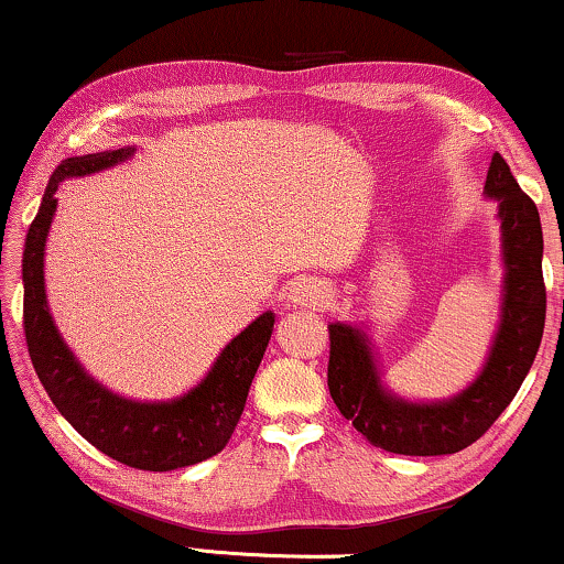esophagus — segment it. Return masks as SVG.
<instances>
[{
	"label": "esophagus",
	"mask_w": 564,
	"mask_h": 564,
	"mask_svg": "<svg viewBox=\"0 0 564 564\" xmlns=\"http://www.w3.org/2000/svg\"><path fill=\"white\" fill-rule=\"evenodd\" d=\"M330 300H334L330 288L321 280H300L290 290V303L300 307H313V311H326Z\"/></svg>",
	"instance_id": "1"
}]
</instances>
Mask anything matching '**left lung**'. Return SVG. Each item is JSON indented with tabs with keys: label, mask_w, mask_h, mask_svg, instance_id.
Returning <instances> with one entry per match:
<instances>
[{
	"label": "left lung",
	"mask_w": 564,
	"mask_h": 564,
	"mask_svg": "<svg viewBox=\"0 0 564 564\" xmlns=\"http://www.w3.org/2000/svg\"><path fill=\"white\" fill-rule=\"evenodd\" d=\"M485 197L498 203L506 276L498 334L469 388L436 403L398 398L380 380L367 330L349 323L328 326L330 398L344 419L384 452L408 457L462 452L496 423L534 365L546 315L539 210L500 153H492Z\"/></svg>",
	"instance_id": "obj_1"
}]
</instances>
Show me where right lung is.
I'll return each mask as SVG.
<instances>
[{
	"label": "right lung",
	"mask_w": 564,
	"mask_h": 564,
	"mask_svg": "<svg viewBox=\"0 0 564 564\" xmlns=\"http://www.w3.org/2000/svg\"><path fill=\"white\" fill-rule=\"evenodd\" d=\"M133 151L118 149L74 156L51 174L22 251V284H25L22 323H25V341L37 380L43 382L58 413L107 457L135 469L169 473V469L197 465L223 452V446L228 444L243 413L253 375L272 338L274 313H261L251 326H246L220 351L205 380L174 400L138 403L115 395L87 375V369L76 361L74 351L61 338L45 303V238L56 215V189L61 182L102 172L133 156Z\"/></svg>",
	"instance_id": "right-lung-1"
}]
</instances>
